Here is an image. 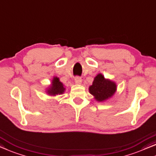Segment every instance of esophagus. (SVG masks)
I'll use <instances>...</instances> for the list:
<instances>
[{
	"label": "esophagus",
	"mask_w": 156,
	"mask_h": 156,
	"mask_svg": "<svg viewBox=\"0 0 156 156\" xmlns=\"http://www.w3.org/2000/svg\"><path fill=\"white\" fill-rule=\"evenodd\" d=\"M74 82H75L76 84H81L82 82V80L80 77V76H76V77L74 79Z\"/></svg>",
	"instance_id": "1"
}]
</instances>
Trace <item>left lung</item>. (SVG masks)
Returning a JSON list of instances; mask_svg holds the SVG:
<instances>
[{
	"label": "left lung",
	"mask_w": 156,
	"mask_h": 156,
	"mask_svg": "<svg viewBox=\"0 0 156 156\" xmlns=\"http://www.w3.org/2000/svg\"><path fill=\"white\" fill-rule=\"evenodd\" d=\"M116 91V83L109 79H105L101 73L95 76L93 83L89 88V93L98 102H104L112 98Z\"/></svg>",
	"instance_id": "obj_1"
}]
</instances>
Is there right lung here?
Segmentation results:
<instances>
[{"instance_id": "right-lung-1", "label": "right lung", "mask_w": 156, "mask_h": 156, "mask_svg": "<svg viewBox=\"0 0 156 156\" xmlns=\"http://www.w3.org/2000/svg\"><path fill=\"white\" fill-rule=\"evenodd\" d=\"M65 87L63 83L60 82L58 76H54L51 81V83L46 90V93L49 96H55L57 95L64 94Z\"/></svg>"}]
</instances>
